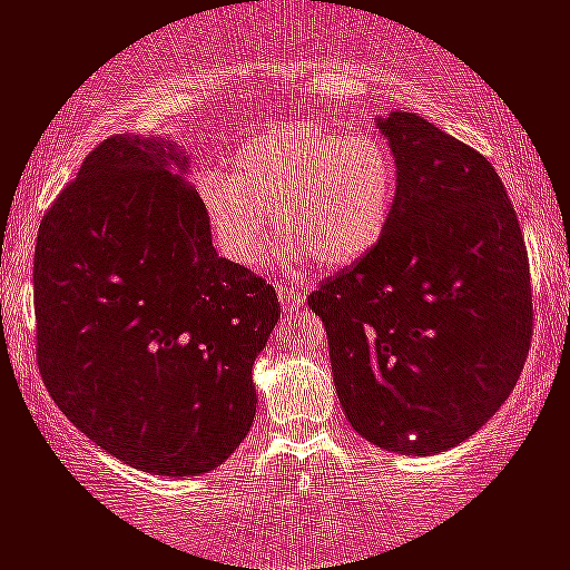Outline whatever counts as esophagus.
<instances>
[{
	"instance_id": "1",
	"label": "esophagus",
	"mask_w": 570,
	"mask_h": 570,
	"mask_svg": "<svg viewBox=\"0 0 570 570\" xmlns=\"http://www.w3.org/2000/svg\"><path fill=\"white\" fill-rule=\"evenodd\" d=\"M277 293H279V296H283V312L285 314H293V312H296V308H301V306L306 304V291H304V287H301V291H293L291 285L277 283Z\"/></svg>"
}]
</instances>
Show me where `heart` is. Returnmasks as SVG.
Masks as SVG:
<instances>
[{
  "label": "heart",
  "instance_id": "heart-1",
  "mask_svg": "<svg viewBox=\"0 0 570 570\" xmlns=\"http://www.w3.org/2000/svg\"><path fill=\"white\" fill-rule=\"evenodd\" d=\"M198 193L229 262L248 269L264 262L279 210L296 253L317 269H341L381 243L399 198V166L372 131L274 126L235 153L232 177L203 171Z\"/></svg>",
  "mask_w": 570,
  "mask_h": 570
}]
</instances>
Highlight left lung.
I'll list each match as a JSON object with an SVG mask.
<instances>
[{"instance_id":"obj_1","label":"left lung","mask_w":570,"mask_h":570,"mask_svg":"<svg viewBox=\"0 0 570 570\" xmlns=\"http://www.w3.org/2000/svg\"><path fill=\"white\" fill-rule=\"evenodd\" d=\"M399 166L381 243L308 296L354 431L396 454L473 435L521 377L533 333L523 232L500 174L417 114L377 121Z\"/></svg>"}]
</instances>
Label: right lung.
I'll return each mask as SVG.
<instances>
[{
	"instance_id": "add662e5",
	"label": "right lung",
	"mask_w": 570,
	"mask_h": 570,
	"mask_svg": "<svg viewBox=\"0 0 570 570\" xmlns=\"http://www.w3.org/2000/svg\"><path fill=\"white\" fill-rule=\"evenodd\" d=\"M187 160L110 137L41 219V381L97 446L156 475L219 468L256 414L250 370L279 320L266 279L222 258Z\"/></svg>"
}]
</instances>
